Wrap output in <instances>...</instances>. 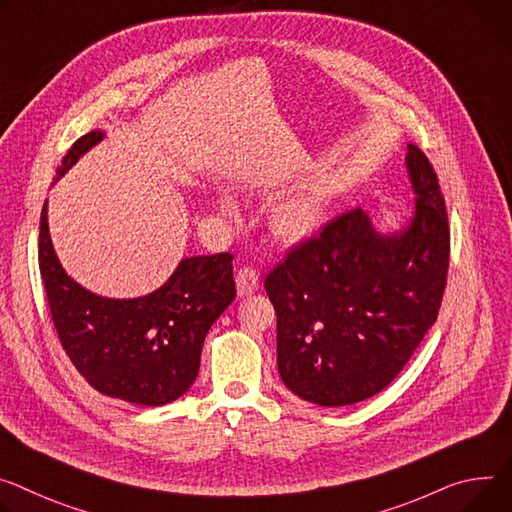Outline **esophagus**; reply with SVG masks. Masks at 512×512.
<instances>
[{
    "label": "esophagus",
    "mask_w": 512,
    "mask_h": 512,
    "mask_svg": "<svg viewBox=\"0 0 512 512\" xmlns=\"http://www.w3.org/2000/svg\"><path fill=\"white\" fill-rule=\"evenodd\" d=\"M259 284H261V277H259L257 269L241 267L237 271V292H239V296H249V294L257 292Z\"/></svg>",
    "instance_id": "esophagus-1"
}]
</instances>
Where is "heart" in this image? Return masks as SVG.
<instances>
[{
	"mask_svg": "<svg viewBox=\"0 0 512 512\" xmlns=\"http://www.w3.org/2000/svg\"><path fill=\"white\" fill-rule=\"evenodd\" d=\"M222 210L228 212L230 204L224 202ZM316 218H318V210H316V206L312 202L296 200V202L286 204L280 212H277L275 228H277V232H280L282 237L298 239V237L306 235V232L316 224Z\"/></svg>",
	"mask_w": 512,
	"mask_h": 512,
	"instance_id": "obj_1",
	"label": "heart"
}]
</instances>
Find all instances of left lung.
Returning <instances> with one entry per match:
<instances>
[{"label":"left lung","instance_id":"obj_1","mask_svg":"<svg viewBox=\"0 0 512 512\" xmlns=\"http://www.w3.org/2000/svg\"><path fill=\"white\" fill-rule=\"evenodd\" d=\"M406 165L418 198L400 235H378L353 208L294 245L265 277L280 376L308 402L376 396L437 320L449 269L447 210L429 157L408 145Z\"/></svg>","mask_w":512,"mask_h":512}]
</instances>
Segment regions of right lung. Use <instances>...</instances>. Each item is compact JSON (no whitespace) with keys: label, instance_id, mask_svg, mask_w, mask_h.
I'll use <instances>...</instances> for the list:
<instances>
[{"label":"right lung","instance_id":"add662e5","mask_svg":"<svg viewBox=\"0 0 512 512\" xmlns=\"http://www.w3.org/2000/svg\"><path fill=\"white\" fill-rule=\"evenodd\" d=\"M91 130L73 143L57 175L102 141ZM230 253L183 259L169 282L134 300L87 292L61 267L40 212L38 265L59 341L98 392L141 406H163L190 390L212 322L237 296Z\"/></svg>","mask_w":512,"mask_h":512}]
</instances>
